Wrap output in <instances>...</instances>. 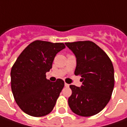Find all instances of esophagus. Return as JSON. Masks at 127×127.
Returning <instances> with one entry per match:
<instances>
[{
    "instance_id": "34e87169",
    "label": "esophagus",
    "mask_w": 127,
    "mask_h": 127,
    "mask_svg": "<svg viewBox=\"0 0 127 127\" xmlns=\"http://www.w3.org/2000/svg\"><path fill=\"white\" fill-rule=\"evenodd\" d=\"M64 86H65L66 87H69V84H67V83H65V84H64Z\"/></svg>"
}]
</instances>
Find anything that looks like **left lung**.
I'll use <instances>...</instances> for the list:
<instances>
[{
  "instance_id": "1",
  "label": "left lung",
  "mask_w": 127,
  "mask_h": 127,
  "mask_svg": "<svg viewBox=\"0 0 127 127\" xmlns=\"http://www.w3.org/2000/svg\"><path fill=\"white\" fill-rule=\"evenodd\" d=\"M65 45L77 58L76 76L81 77V88L70 85L68 104L73 112L82 117L98 114L111 98L115 86L114 67L106 53L90 41L68 42Z\"/></svg>"
}]
</instances>
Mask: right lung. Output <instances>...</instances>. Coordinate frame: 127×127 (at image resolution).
I'll use <instances>...</instances> for the list:
<instances>
[{
	"mask_svg": "<svg viewBox=\"0 0 127 127\" xmlns=\"http://www.w3.org/2000/svg\"><path fill=\"white\" fill-rule=\"evenodd\" d=\"M65 48L63 43L36 40L27 46L11 69V89L20 109L32 117H43L53 110L64 82H51L46 73L52 68L56 54Z\"/></svg>",
	"mask_w": 127,
	"mask_h": 127,
	"instance_id": "right-lung-1",
	"label": "right lung"
}]
</instances>
